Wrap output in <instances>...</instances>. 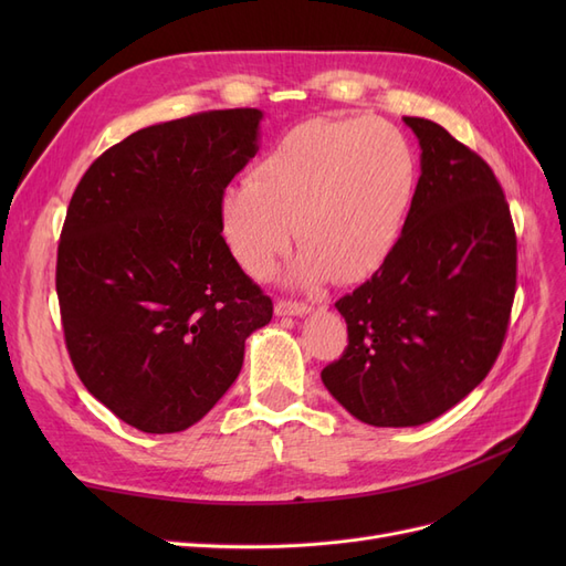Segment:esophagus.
<instances>
[{
  "mask_svg": "<svg viewBox=\"0 0 566 566\" xmlns=\"http://www.w3.org/2000/svg\"><path fill=\"white\" fill-rule=\"evenodd\" d=\"M276 316H306L312 312V306H306L302 302H290V300H279L276 306H273Z\"/></svg>",
  "mask_w": 566,
  "mask_h": 566,
  "instance_id": "34e87169",
  "label": "esophagus"
}]
</instances>
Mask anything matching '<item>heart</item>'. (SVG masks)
Returning a JSON list of instances; mask_svg holds the SVG:
<instances>
[{"label":"heart","mask_w":566,"mask_h":566,"mask_svg":"<svg viewBox=\"0 0 566 566\" xmlns=\"http://www.w3.org/2000/svg\"><path fill=\"white\" fill-rule=\"evenodd\" d=\"M418 181L416 153L382 119H310L256 160L250 181L229 186L219 214L245 271L264 273L300 243L281 279L314 285L366 279L397 245Z\"/></svg>","instance_id":"b5f03b06"}]
</instances>
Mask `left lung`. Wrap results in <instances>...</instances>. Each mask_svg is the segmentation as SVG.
<instances>
[{
    "label": "left lung",
    "instance_id": "left-lung-1",
    "mask_svg": "<svg viewBox=\"0 0 566 566\" xmlns=\"http://www.w3.org/2000/svg\"><path fill=\"white\" fill-rule=\"evenodd\" d=\"M420 144V179L397 245L335 302L349 345L321 380L373 427H416L486 378L517 285V238L503 188L441 125L403 117Z\"/></svg>",
    "mask_w": 566,
    "mask_h": 566
}]
</instances>
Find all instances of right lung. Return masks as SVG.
<instances>
[{
    "instance_id": "1",
    "label": "right lung",
    "mask_w": 566,
    "mask_h": 566,
    "mask_svg": "<svg viewBox=\"0 0 566 566\" xmlns=\"http://www.w3.org/2000/svg\"><path fill=\"white\" fill-rule=\"evenodd\" d=\"M262 117L210 111L134 132L94 160L67 205L56 262L67 354L84 387L142 432L196 424L271 321L219 214L260 150Z\"/></svg>"
}]
</instances>
